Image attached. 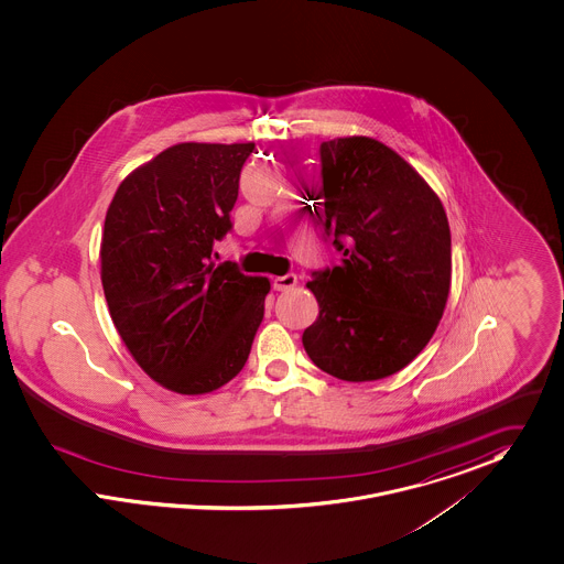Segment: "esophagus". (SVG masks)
I'll return each mask as SVG.
<instances>
[{"mask_svg":"<svg viewBox=\"0 0 564 564\" xmlns=\"http://www.w3.org/2000/svg\"><path fill=\"white\" fill-rule=\"evenodd\" d=\"M296 283H299V276H296V274L274 276V281H272V285H274V290H276V292H288V290L296 288Z\"/></svg>","mask_w":564,"mask_h":564,"instance_id":"34e87169","label":"esophagus"}]
</instances>
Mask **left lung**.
Returning a JSON list of instances; mask_svg holds the SVG:
<instances>
[{
    "label": "left lung",
    "instance_id": "obj_1",
    "mask_svg": "<svg viewBox=\"0 0 564 564\" xmlns=\"http://www.w3.org/2000/svg\"><path fill=\"white\" fill-rule=\"evenodd\" d=\"M319 158L317 207L344 257L307 281L319 312L303 346L326 375L380 380L437 330L452 281L447 216L429 182L375 138L326 140Z\"/></svg>",
    "mask_w": 564,
    "mask_h": 564
}]
</instances>
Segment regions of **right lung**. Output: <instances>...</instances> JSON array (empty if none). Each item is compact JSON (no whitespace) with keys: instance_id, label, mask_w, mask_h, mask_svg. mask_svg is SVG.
Listing matches in <instances>:
<instances>
[{"instance_id":"1","label":"right lung","mask_w":564,"mask_h":564,"mask_svg":"<svg viewBox=\"0 0 564 564\" xmlns=\"http://www.w3.org/2000/svg\"><path fill=\"white\" fill-rule=\"evenodd\" d=\"M254 142H180L131 171L106 214L101 283L133 361L164 389L203 395L240 375L270 292L212 259Z\"/></svg>"}]
</instances>
